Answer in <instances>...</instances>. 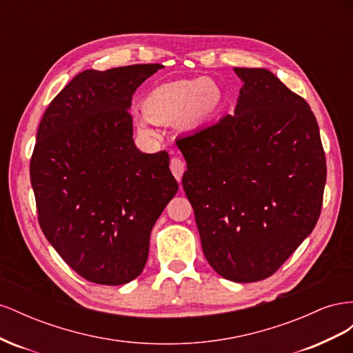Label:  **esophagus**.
I'll list each match as a JSON object with an SVG mask.
<instances>
[{"mask_svg": "<svg viewBox=\"0 0 353 353\" xmlns=\"http://www.w3.org/2000/svg\"><path fill=\"white\" fill-rule=\"evenodd\" d=\"M170 170H172V174L176 178L178 183H181V178H183V174H184V170H185L184 160L179 159V157L170 159Z\"/></svg>", "mask_w": 353, "mask_h": 353, "instance_id": "esophagus-1", "label": "esophagus"}]
</instances>
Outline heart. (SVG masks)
<instances>
[{
    "label": "heart",
    "mask_w": 353,
    "mask_h": 353,
    "mask_svg": "<svg viewBox=\"0 0 353 353\" xmlns=\"http://www.w3.org/2000/svg\"><path fill=\"white\" fill-rule=\"evenodd\" d=\"M222 103V92L215 82L205 78L166 82L152 88L143 100V114L137 122L138 132L145 138H157L153 125L183 121L185 125H201L215 114Z\"/></svg>",
    "instance_id": "obj_1"
}]
</instances>
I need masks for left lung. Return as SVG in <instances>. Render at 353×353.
Returning <instances> with one entry per match:
<instances>
[{"label":"left lung","instance_id":"obj_1","mask_svg":"<svg viewBox=\"0 0 353 353\" xmlns=\"http://www.w3.org/2000/svg\"><path fill=\"white\" fill-rule=\"evenodd\" d=\"M234 114L178 138L201 249L221 276H271L312 232L325 154L309 104L263 68H234Z\"/></svg>","mask_w":353,"mask_h":353}]
</instances>
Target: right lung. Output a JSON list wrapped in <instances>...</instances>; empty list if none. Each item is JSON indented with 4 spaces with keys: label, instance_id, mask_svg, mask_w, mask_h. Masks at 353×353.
Returning <instances> with one entry per match:
<instances>
[{
    "label": "right lung",
    "instance_id": "add662e5",
    "mask_svg": "<svg viewBox=\"0 0 353 353\" xmlns=\"http://www.w3.org/2000/svg\"><path fill=\"white\" fill-rule=\"evenodd\" d=\"M162 68L83 70L38 126L30 184L39 225L88 281L122 285L143 272L150 232L178 191L168 153H141L132 138V94Z\"/></svg>",
    "mask_w": 353,
    "mask_h": 353
}]
</instances>
